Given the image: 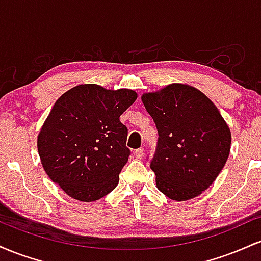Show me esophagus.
I'll return each instance as SVG.
<instances>
[{
  "label": "esophagus",
  "mask_w": 261,
  "mask_h": 261,
  "mask_svg": "<svg viewBox=\"0 0 261 261\" xmlns=\"http://www.w3.org/2000/svg\"><path fill=\"white\" fill-rule=\"evenodd\" d=\"M134 154H135V157L136 158H142L143 157V148H137V149H135V152H134Z\"/></svg>",
  "instance_id": "1"
}]
</instances>
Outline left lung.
<instances>
[{"label": "left lung", "mask_w": 261, "mask_h": 261, "mask_svg": "<svg viewBox=\"0 0 261 261\" xmlns=\"http://www.w3.org/2000/svg\"><path fill=\"white\" fill-rule=\"evenodd\" d=\"M141 99L158 131L151 161L158 190L175 201L194 199L226 164L232 141L228 125L216 106L191 86L173 83Z\"/></svg>", "instance_id": "left-lung-1"}]
</instances>
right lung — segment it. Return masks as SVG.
Listing matches in <instances>:
<instances>
[{"label": "right lung", "instance_id": "1", "mask_svg": "<svg viewBox=\"0 0 261 261\" xmlns=\"http://www.w3.org/2000/svg\"><path fill=\"white\" fill-rule=\"evenodd\" d=\"M136 98L131 89L80 85L54 104L38 152L46 174L68 196L92 202L116 188L130 155L127 127L119 118Z\"/></svg>", "mask_w": 261, "mask_h": 261}]
</instances>
